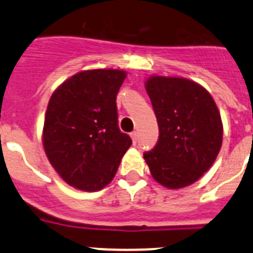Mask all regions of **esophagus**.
<instances>
[{
	"instance_id": "34e87169",
	"label": "esophagus",
	"mask_w": 253,
	"mask_h": 253,
	"mask_svg": "<svg viewBox=\"0 0 253 253\" xmlns=\"http://www.w3.org/2000/svg\"><path fill=\"white\" fill-rule=\"evenodd\" d=\"M130 137H131V139H133V143L135 144V143H137V140H138V133H137V131H133V133H130Z\"/></svg>"
}]
</instances>
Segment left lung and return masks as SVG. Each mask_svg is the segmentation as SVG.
<instances>
[{"mask_svg":"<svg viewBox=\"0 0 253 253\" xmlns=\"http://www.w3.org/2000/svg\"><path fill=\"white\" fill-rule=\"evenodd\" d=\"M146 90L160 129L156 147L143 154L149 171L167 189L189 186L211 167L222 147L218 107L204 87L186 78L152 76Z\"/></svg>","mask_w":253,"mask_h":253,"instance_id":"obj_1","label":"left lung"}]
</instances>
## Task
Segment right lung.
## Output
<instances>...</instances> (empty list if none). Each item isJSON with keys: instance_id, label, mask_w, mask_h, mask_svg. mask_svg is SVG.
I'll return each mask as SVG.
<instances>
[{"instance_id": "1", "label": "right lung", "mask_w": 253, "mask_h": 253, "mask_svg": "<svg viewBox=\"0 0 253 253\" xmlns=\"http://www.w3.org/2000/svg\"><path fill=\"white\" fill-rule=\"evenodd\" d=\"M125 77L122 69L82 71L49 100L44 151L58 175L76 189L99 191L110 184L131 146L118 125L116 95Z\"/></svg>"}]
</instances>
